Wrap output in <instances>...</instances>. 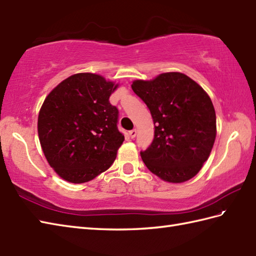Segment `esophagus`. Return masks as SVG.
<instances>
[{"instance_id": "esophagus-1", "label": "esophagus", "mask_w": 256, "mask_h": 256, "mask_svg": "<svg viewBox=\"0 0 256 256\" xmlns=\"http://www.w3.org/2000/svg\"><path fill=\"white\" fill-rule=\"evenodd\" d=\"M129 136H130V138L134 139V138L136 137V136H137V129L130 130V132H129Z\"/></svg>"}]
</instances>
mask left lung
Segmentation results:
<instances>
[{"label":"left lung","mask_w":256,"mask_h":256,"mask_svg":"<svg viewBox=\"0 0 256 256\" xmlns=\"http://www.w3.org/2000/svg\"><path fill=\"white\" fill-rule=\"evenodd\" d=\"M132 88L156 124L151 146L140 152L146 166L170 183L194 178L207 161L217 134L208 94L180 72L162 73L150 81L136 80Z\"/></svg>","instance_id":"left-lung-1"}]
</instances>
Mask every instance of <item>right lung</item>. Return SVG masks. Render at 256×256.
<instances>
[{
  "label": "right lung",
  "instance_id": "right-lung-1",
  "mask_svg": "<svg viewBox=\"0 0 256 256\" xmlns=\"http://www.w3.org/2000/svg\"><path fill=\"white\" fill-rule=\"evenodd\" d=\"M118 86L94 73L71 76L51 90L38 116V136L50 166L74 184L114 163L124 134L110 96Z\"/></svg>",
  "mask_w": 256,
  "mask_h": 256
}]
</instances>
